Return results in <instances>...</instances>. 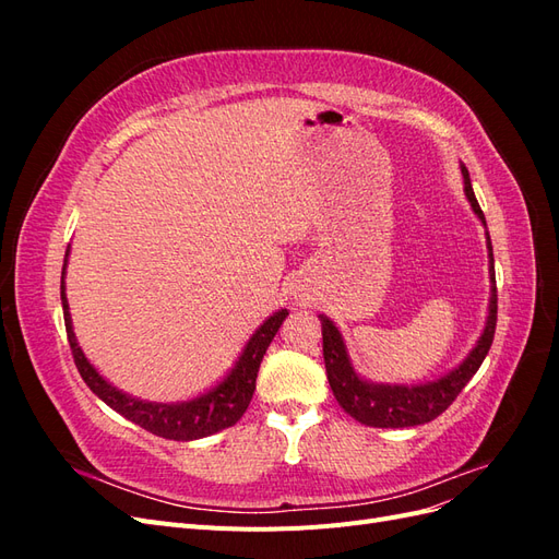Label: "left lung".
I'll list each match as a JSON object with an SVG mask.
<instances>
[{"label": "left lung", "instance_id": "left-lung-1", "mask_svg": "<svg viewBox=\"0 0 559 559\" xmlns=\"http://www.w3.org/2000/svg\"><path fill=\"white\" fill-rule=\"evenodd\" d=\"M460 167L464 175V195L468 200L473 214H476L480 218V224L485 226L487 259H489V302H487L485 329L480 331V337L466 357L452 370H448V373L438 376L433 380H425L417 384L373 382L364 378L359 370L354 368L341 329H337L326 314H319L321 337H324L326 378L333 389V396L337 403H341V408L347 415H352L366 427L401 429V427L427 425V421L436 419L443 411H448V405L460 396L466 382L478 373V368L485 361L489 347H492L495 329H497V280H495L492 240H489L485 214L478 205L476 193H473L466 165H460Z\"/></svg>", "mask_w": 559, "mask_h": 559}]
</instances>
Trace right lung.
Returning <instances> with one entry per match:
<instances>
[{"label": "right lung", "mask_w": 559, "mask_h": 559, "mask_svg": "<svg viewBox=\"0 0 559 559\" xmlns=\"http://www.w3.org/2000/svg\"><path fill=\"white\" fill-rule=\"evenodd\" d=\"M67 263H70V249L64 251V263H62V277H60V300H62V312H64V329H67V341H70L74 364L79 373L91 386V392L103 399L111 411L123 415L126 419L140 425L142 429L170 438V441H198V438L212 436L222 429L233 427L238 421L247 405L253 396V389H257V376L263 361V354L267 345L273 343L275 333L280 331L282 321L289 317V310L282 308L270 314L263 324L251 333L245 349L240 352L238 361L228 370L222 382H216L205 394H200L189 401H177V403H156V401H144L132 394H126L123 389L114 386L99 370L88 361L86 354H83L76 333L72 326V314H70V302H67L64 294V277H67Z\"/></svg>", "instance_id": "right-lung-1"}]
</instances>
